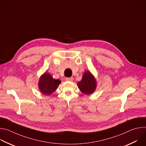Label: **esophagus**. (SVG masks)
<instances>
[{
	"label": "esophagus",
	"instance_id": "1",
	"mask_svg": "<svg viewBox=\"0 0 146 146\" xmlns=\"http://www.w3.org/2000/svg\"><path fill=\"white\" fill-rule=\"evenodd\" d=\"M66 80L68 81H73V77H67V78H66Z\"/></svg>",
	"mask_w": 146,
	"mask_h": 146
}]
</instances>
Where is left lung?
<instances>
[{"mask_svg": "<svg viewBox=\"0 0 146 146\" xmlns=\"http://www.w3.org/2000/svg\"><path fill=\"white\" fill-rule=\"evenodd\" d=\"M77 86L83 94L91 95L96 89V78L90 71L87 70L83 73L82 79L77 83Z\"/></svg>", "mask_w": 146, "mask_h": 146, "instance_id": "obj_1", "label": "left lung"}]
</instances>
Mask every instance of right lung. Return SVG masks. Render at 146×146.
Returning <instances> with one entry per match:
<instances>
[{
  "instance_id": "add662e5",
  "label": "right lung",
  "mask_w": 146,
  "mask_h": 146,
  "mask_svg": "<svg viewBox=\"0 0 146 146\" xmlns=\"http://www.w3.org/2000/svg\"><path fill=\"white\" fill-rule=\"evenodd\" d=\"M60 82V80L54 78L50 73L45 72L40 77L38 87L43 94L50 95L57 89Z\"/></svg>"
}]
</instances>
